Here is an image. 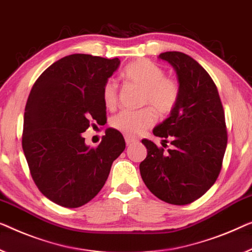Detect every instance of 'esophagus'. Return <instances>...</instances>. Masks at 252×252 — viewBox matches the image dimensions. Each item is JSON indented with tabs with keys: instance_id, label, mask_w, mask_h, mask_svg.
Segmentation results:
<instances>
[{
	"instance_id": "34e87169",
	"label": "esophagus",
	"mask_w": 252,
	"mask_h": 252,
	"mask_svg": "<svg viewBox=\"0 0 252 252\" xmlns=\"http://www.w3.org/2000/svg\"><path fill=\"white\" fill-rule=\"evenodd\" d=\"M125 139H126V144L127 146L132 145L133 142H136V141H137V139H134V138H131V137H126Z\"/></svg>"
}]
</instances>
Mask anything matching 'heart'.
I'll return each instance as SVG.
<instances>
[{
  "instance_id": "obj_1",
  "label": "heart",
  "mask_w": 252,
  "mask_h": 252,
  "mask_svg": "<svg viewBox=\"0 0 252 252\" xmlns=\"http://www.w3.org/2000/svg\"><path fill=\"white\" fill-rule=\"evenodd\" d=\"M122 76L127 84L142 90L141 105H149L160 115L172 113L178 105L181 94L179 82L175 79L164 77L162 67L147 60L131 63L123 71ZM118 95V84L112 79L105 82L102 90L105 106L110 110L115 108ZM152 109L145 107L136 112L123 111L112 119V126L129 137L139 136L156 122V113Z\"/></svg>"
}]
</instances>
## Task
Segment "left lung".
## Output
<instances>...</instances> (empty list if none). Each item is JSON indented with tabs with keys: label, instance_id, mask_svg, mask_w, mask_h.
Masks as SVG:
<instances>
[{
	"label": "left lung",
	"instance_id": "obj_1",
	"mask_svg": "<svg viewBox=\"0 0 252 252\" xmlns=\"http://www.w3.org/2000/svg\"><path fill=\"white\" fill-rule=\"evenodd\" d=\"M181 88L179 103L153 133L173 146L164 153L144 139L147 157L140 174L150 192L172 205H188L210 189L219 178L227 145L223 105L207 71L181 52H165Z\"/></svg>",
	"mask_w": 252,
	"mask_h": 252
}]
</instances>
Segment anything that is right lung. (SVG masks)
I'll list each match as a JSON object with an SVG mask.
<instances>
[{"label":"right lung","instance_id":"right-lung-1","mask_svg":"<svg viewBox=\"0 0 252 252\" xmlns=\"http://www.w3.org/2000/svg\"><path fill=\"white\" fill-rule=\"evenodd\" d=\"M119 65L118 58L71 54L48 66L30 90L22 149L40 192L63 207L92 200L126 148L115 129H108L95 148L82 137L92 122H106L102 90Z\"/></svg>","mask_w":252,"mask_h":252}]
</instances>
